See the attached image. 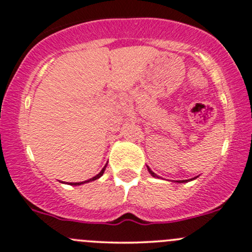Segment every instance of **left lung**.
Returning a JSON list of instances; mask_svg holds the SVG:
<instances>
[{
	"instance_id": "left-lung-1",
	"label": "left lung",
	"mask_w": 252,
	"mask_h": 252,
	"mask_svg": "<svg viewBox=\"0 0 252 252\" xmlns=\"http://www.w3.org/2000/svg\"><path fill=\"white\" fill-rule=\"evenodd\" d=\"M147 168H148L149 173H151V175H152V176H153V177H158V176L156 175V173H154V172H153V171H152V170H151V168H149V167H147ZM195 178H197V177H195ZM195 178H191V181H192V179H195ZM177 182H178V183H185V182H188V181H177Z\"/></svg>"
}]
</instances>
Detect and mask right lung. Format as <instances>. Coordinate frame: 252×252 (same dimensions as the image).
I'll use <instances>...</instances> for the list:
<instances>
[{"label":"right lung","mask_w":252,"mask_h":252,"mask_svg":"<svg viewBox=\"0 0 252 252\" xmlns=\"http://www.w3.org/2000/svg\"><path fill=\"white\" fill-rule=\"evenodd\" d=\"M105 167H106V165H105L104 166V168L103 170L100 171V172L98 173V175L96 176H94L93 177V178H91V179H88V181H85V182H80V183H70L71 185H81V184H84V183H88V182H92V181H95V179H98V178H100L101 176H103V173H104V171H105Z\"/></svg>","instance_id":"obj_1"}]
</instances>
